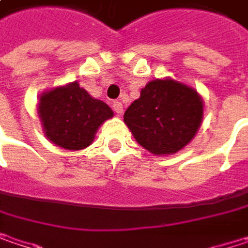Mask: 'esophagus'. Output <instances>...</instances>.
Returning <instances> with one entry per match:
<instances>
[{
  "label": "esophagus",
  "instance_id": "1",
  "mask_svg": "<svg viewBox=\"0 0 248 248\" xmlns=\"http://www.w3.org/2000/svg\"><path fill=\"white\" fill-rule=\"evenodd\" d=\"M112 108H113V110H115V113L116 115H122L124 113V106H122V103L121 102H113L112 103Z\"/></svg>",
  "mask_w": 248,
  "mask_h": 248
}]
</instances>
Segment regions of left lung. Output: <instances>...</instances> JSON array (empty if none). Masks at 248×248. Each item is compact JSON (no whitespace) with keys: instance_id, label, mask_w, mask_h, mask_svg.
Segmentation results:
<instances>
[{"instance_id":"left-lung-1","label":"left lung","mask_w":248,"mask_h":248,"mask_svg":"<svg viewBox=\"0 0 248 248\" xmlns=\"http://www.w3.org/2000/svg\"><path fill=\"white\" fill-rule=\"evenodd\" d=\"M204 103L195 89L172 78H155L124 112L136 142L154 155H171L198 132Z\"/></svg>"}]
</instances>
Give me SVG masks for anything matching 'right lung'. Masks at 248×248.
Masks as SVG:
<instances>
[{
	"label": "right lung",
	"instance_id": "obj_1",
	"mask_svg": "<svg viewBox=\"0 0 248 248\" xmlns=\"http://www.w3.org/2000/svg\"><path fill=\"white\" fill-rule=\"evenodd\" d=\"M38 116L47 139L60 148L78 151L93 142L99 126L113 112L73 81L44 92L38 102Z\"/></svg>",
	"mask_w": 248,
	"mask_h": 248
}]
</instances>
